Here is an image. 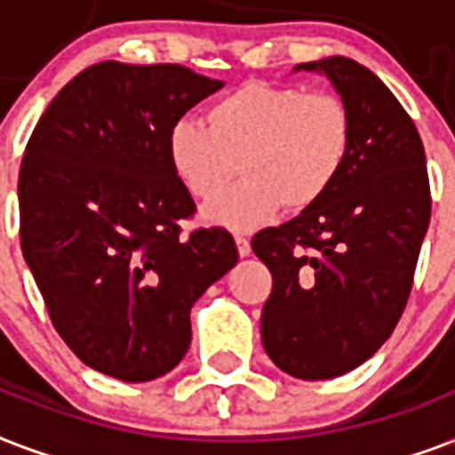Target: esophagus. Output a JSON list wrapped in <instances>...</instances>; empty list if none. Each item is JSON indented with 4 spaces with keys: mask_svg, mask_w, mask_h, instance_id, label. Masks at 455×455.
<instances>
[{
    "mask_svg": "<svg viewBox=\"0 0 455 455\" xmlns=\"http://www.w3.org/2000/svg\"><path fill=\"white\" fill-rule=\"evenodd\" d=\"M235 242H237L239 256H249V253H251V244H249V239H246L244 235H237V237H235Z\"/></svg>",
    "mask_w": 455,
    "mask_h": 455,
    "instance_id": "esophagus-1",
    "label": "esophagus"
}]
</instances>
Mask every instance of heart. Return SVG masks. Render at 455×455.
<instances>
[{
	"label": "heart",
	"mask_w": 455,
	"mask_h": 455,
	"mask_svg": "<svg viewBox=\"0 0 455 455\" xmlns=\"http://www.w3.org/2000/svg\"><path fill=\"white\" fill-rule=\"evenodd\" d=\"M195 121L172 123L168 161L180 185L213 202L242 165L244 180L206 209L211 223L251 230L277 211L311 209L337 185L354 151V116L339 94L244 83Z\"/></svg>",
	"instance_id": "heart-1"
}]
</instances>
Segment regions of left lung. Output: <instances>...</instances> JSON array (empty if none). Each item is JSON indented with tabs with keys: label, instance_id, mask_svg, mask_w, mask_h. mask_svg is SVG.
Masks as SVG:
<instances>
[{
	"label": "left lung",
	"instance_id": "1",
	"mask_svg": "<svg viewBox=\"0 0 455 455\" xmlns=\"http://www.w3.org/2000/svg\"><path fill=\"white\" fill-rule=\"evenodd\" d=\"M297 68L332 80L354 116V151L315 206L253 235V253L273 275L260 337L287 375L330 379L368 361L394 332L432 195L413 118L372 70L347 56Z\"/></svg>",
	"mask_w": 455,
	"mask_h": 455
}]
</instances>
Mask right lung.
<instances>
[{
	"mask_svg": "<svg viewBox=\"0 0 455 455\" xmlns=\"http://www.w3.org/2000/svg\"><path fill=\"white\" fill-rule=\"evenodd\" d=\"M223 87L180 63H94L40 116L19 172L20 249L73 354L123 382L172 371L189 311L239 253L225 228L182 230L196 204L165 137Z\"/></svg>",
	"mask_w": 455,
	"mask_h": 455,
	"instance_id": "add662e5",
	"label": "right lung"
}]
</instances>
